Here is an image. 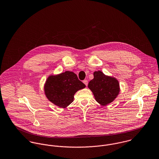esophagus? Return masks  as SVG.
Masks as SVG:
<instances>
[{
    "mask_svg": "<svg viewBox=\"0 0 159 159\" xmlns=\"http://www.w3.org/2000/svg\"><path fill=\"white\" fill-rule=\"evenodd\" d=\"M83 83L86 85V86H87V84H88V81H87V80H84L83 81Z\"/></svg>",
    "mask_w": 159,
    "mask_h": 159,
    "instance_id": "34e87169",
    "label": "esophagus"
}]
</instances>
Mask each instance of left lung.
Returning a JSON list of instances; mask_svg holds the SVG:
<instances>
[{
	"instance_id": "obj_1",
	"label": "left lung",
	"mask_w": 159,
	"mask_h": 159,
	"mask_svg": "<svg viewBox=\"0 0 159 159\" xmlns=\"http://www.w3.org/2000/svg\"><path fill=\"white\" fill-rule=\"evenodd\" d=\"M93 79L89 81L88 87L94 97L102 106L114 101L120 92V84L116 78L105 75L101 71L93 73Z\"/></svg>"
}]
</instances>
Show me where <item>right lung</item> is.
I'll use <instances>...</instances> for the list:
<instances>
[{
  "instance_id": "1",
  "label": "right lung",
  "mask_w": 159,
  "mask_h": 159,
  "mask_svg": "<svg viewBox=\"0 0 159 159\" xmlns=\"http://www.w3.org/2000/svg\"><path fill=\"white\" fill-rule=\"evenodd\" d=\"M84 87L86 85L78 80L75 73L66 71L49 76L44 85V92L49 101L65 108L73 101L75 93Z\"/></svg>"
}]
</instances>
